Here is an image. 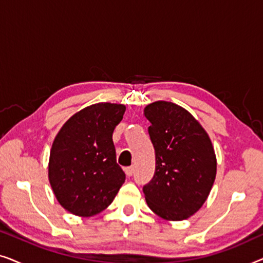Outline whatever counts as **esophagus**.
<instances>
[{
    "mask_svg": "<svg viewBox=\"0 0 263 263\" xmlns=\"http://www.w3.org/2000/svg\"><path fill=\"white\" fill-rule=\"evenodd\" d=\"M124 172H125V175L128 176V177H130V176H133V174H134V167L129 166V167L125 168Z\"/></svg>",
    "mask_w": 263,
    "mask_h": 263,
    "instance_id": "obj_1",
    "label": "esophagus"
}]
</instances>
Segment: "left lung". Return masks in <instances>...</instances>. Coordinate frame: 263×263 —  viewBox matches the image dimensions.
<instances>
[{"label":"left lung","mask_w":263,"mask_h":263,"mask_svg":"<svg viewBox=\"0 0 263 263\" xmlns=\"http://www.w3.org/2000/svg\"><path fill=\"white\" fill-rule=\"evenodd\" d=\"M156 152V171L143 185L146 202L166 220H184L207 200L217 175L211 139L193 115L171 102L143 110Z\"/></svg>","instance_id":"left-lung-1"}]
</instances>
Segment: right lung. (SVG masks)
I'll use <instances>...</instances> for the list:
<instances>
[{
  "label": "right lung",
  "mask_w": 263,
  "mask_h": 263,
  "mask_svg": "<svg viewBox=\"0 0 263 263\" xmlns=\"http://www.w3.org/2000/svg\"><path fill=\"white\" fill-rule=\"evenodd\" d=\"M122 104L99 103L71 116L53 140L49 181L64 210L92 217L112 202L125 181L116 161L112 133L123 118Z\"/></svg>",
  "instance_id": "add662e5"
}]
</instances>
